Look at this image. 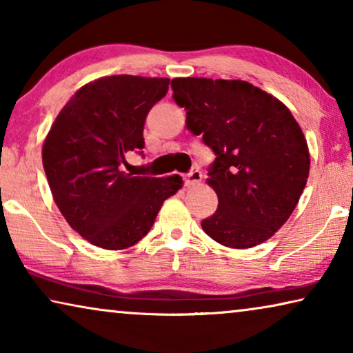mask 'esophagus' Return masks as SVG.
<instances>
[{
  "label": "esophagus",
  "mask_w": 353,
  "mask_h": 353,
  "mask_svg": "<svg viewBox=\"0 0 353 353\" xmlns=\"http://www.w3.org/2000/svg\"><path fill=\"white\" fill-rule=\"evenodd\" d=\"M202 180V173L199 170H192L189 172L188 175H185V183L186 186H197Z\"/></svg>",
  "instance_id": "34e87169"
}]
</instances>
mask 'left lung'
Listing matches in <instances>:
<instances>
[{
  "instance_id": "1",
  "label": "left lung",
  "mask_w": 353,
  "mask_h": 353,
  "mask_svg": "<svg viewBox=\"0 0 353 353\" xmlns=\"http://www.w3.org/2000/svg\"><path fill=\"white\" fill-rule=\"evenodd\" d=\"M186 127L214 152L208 180L218 208L202 221L214 242L252 248L290 218L309 176L307 141L290 110L240 79L175 78Z\"/></svg>"
}]
</instances>
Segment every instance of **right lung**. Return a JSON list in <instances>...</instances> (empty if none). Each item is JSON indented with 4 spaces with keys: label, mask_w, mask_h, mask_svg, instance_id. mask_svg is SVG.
Returning <instances> with one entry per match:
<instances>
[{
    "label": "right lung",
    "mask_w": 353,
    "mask_h": 353,
    "mask_svg": "<svg viewBox=\"0 0 353 353\" xmlns=\"http://www.w3.org/2000/svg\"><path fill=\"white\" fill-rule=\"evenodd\" d=\"M170 79L106 76L85 84L60 111L43 145V165L60 213L79 236L124 250L146 236L181 176H132L130 151L143 154V127Z\"/></svg>",
    "instance_id": "1"
}]
</instances>
